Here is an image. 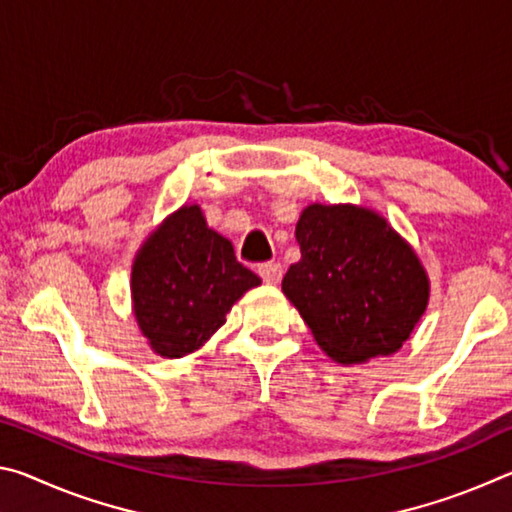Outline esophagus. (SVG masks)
I'll return each instance as SVG.
<instances>
[{
  "label": "esophagus",
  "instance_id": "esophagus-1",
  "mask_svg": "<svg viewBox=\"0 0 512 512\" xmlns=\"http://www.w3.org/2000/svg\"><path fill=\"white\" fill-rule=\"evenodd\" d=\"M259 275L266 284H277L282 280V264L280 262H266L257 268Z\"/></svg>",
  "mask_w": 512,
  "mask_h": 512
}]
</instances>
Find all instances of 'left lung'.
I'll list each match as a JSON object with an SVG mask.
<instances>
[{
  "label": "left lung",
  "mask_w": 512,
  "mask_h": 512,
  "mask_svg": "<svg viewBox=\"0 0 512 512\" xmlns=\"http://www.w3.org/2000/svg\"><path fill=\"white\" fill-rule=\"evenodd\" d=\"M296 239L300 262L282 291L329 359L366 363L411 339L431 284L418 253L384 216L352 203H311Z\"/></svg>",
  "instance_id": "1"
}]
</instances>
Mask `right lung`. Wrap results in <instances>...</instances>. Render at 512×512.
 Segmentation results:
<instances>
[{"mask_svg": "<svg viewBox=\"0 0 512 512\" xmlns=\"http://www.w3.org/2000/svg\"><path fill=\"white\" fill-rule=\"evenodd\" d=\"M262 280L237 262L228 239L212 230L201 205L171 212L137 250L131 305L146 345L164 359L201 350L232 305Z\"/></svg>", "mask_w": 512, "mask_h": 512, "instance_id": "obj_1", "label": "right lung"}]
</instances>
